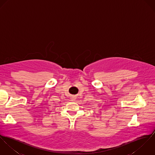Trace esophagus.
<instances>
[{
	"instance_id": "obj_1",
	"label": "esophagus",
	"mask_w": 155,
	"mask_h": 155,
	"mask_svg": "<svg viewBox=\"0 0 155 155\" xmlns=\"http://www.w3.org/2000/svg\"><path fill=\"white\" fill-rule=\"evenodd\" d=\"M70 98H71V101H76L77 97H76V95H72Z\"/></svg>"
}]
</instances>
